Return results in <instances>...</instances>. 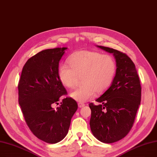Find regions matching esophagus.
Returning <instances> with one entry per match:
<instances>
[{
	"label": "esophagus",
	"instance_id": "obj_1",
	"mask_svg": "<svg viewBox=\"0 0 157 157\" xmlns=\"http://www.w3.org/2000/svg\"><path fill=\"white\" fill-rule=\"evenodd\" d=\"M78 106L79 107V108H81V107H83L84 106H85V104L84 103H78Z\"/></svg>",
	"mask_w": 157,
	"mask_h": 157
}]
</instances>
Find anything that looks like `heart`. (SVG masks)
<instances>
[{
	"instance_id": "1",
	"label": "heart",
	"mask_w": 157,
	"mask_h": 157,
	"mask_svg": "<svg viewBox=\"0 0 157 157\" xmlns=\"http://www.w3.org/2000/svg\"><path fill=\"white\" fill-rule=\"evenodd\" d=\"M70 65L63 63L59 67L58 77L65 87L71 88L81 76L82 86L73 90L71 97L79 102L92 99L95 93H102L110 86L116 72V63L108 54L80 51L72 54Z\"/></svg>"
}]
</instances>
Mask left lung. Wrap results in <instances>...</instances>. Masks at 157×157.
Listing matches in <instances>:
<instances>
[{"label":"left lung","mask_w":157,"mask_h":157,"mask_svg":"<svg viewBox=\"0 0 157 157\" xmlns=\"http://www.w3.org/2000/svg\"><path fill=\"white\" fill-rule=\"evenodd\" d=\"M112 53L116 59V74L111 85L95 101L91 109L90 126L94 137L110 144L125 137L133 127L141 101V85L132 60L124 52L98 45Z\"/></svg>","instance_id":"8db88e82"}]
</instances>
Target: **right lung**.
<instances>
[{"mask_svg": "<svg viewBox=\"0 0 157 157\" xmlns=\"http://www.w3.org/2000/svg\"><path fill=\"white\" fill-rule=\"evenodd\" d=\"M67 47L46 49L30 58L18 81V103L26 124L36 137L55 144L67 135L77 102L67 97L56 109L59 98L67 95L58 77L59 62Z\"/></svg>", "mask_w": 157, "mask_h": 157, "instance_id": "add662e5", "label": "right lung"}]
</instances>
